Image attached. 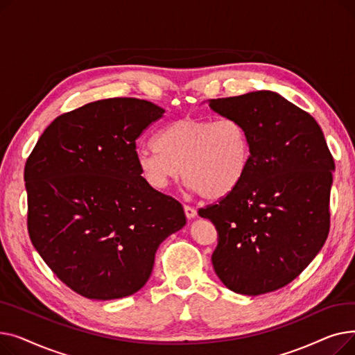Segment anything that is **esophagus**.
<instances>
[{
  "label": "esophagus",
  "mask_w": 355,
  "mask_h": 355,
  "mask_svg": "<svg viewBox=\"0 0 355 355\" xmlns=\"http://www.w3.org/2000/svg\"><path fill=\"white\" fill-rule=\"evenodd\" d=\"M184 211H185V216H187V218H194L197 216V209L191 207V206H184Z\"/></svg>",
  "instance_id": "esophagus-1"
}]
</instances>
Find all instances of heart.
<instances>
[{
	"label": "heart",
	"mask_w": 355,
	"mask_h": 355,
	"mask_svg": "<svg viewBox=\"0 0 355 355\" xmlns=\"http://www.w3.org/2000/svg\"><path fill=\"white\" fill-rule=\"evenodd\" d=\"M155 146L138 154L139 173L149 187L164 190L180 175L206 200L232 194L250 164V141L233 118H182L158 130Z\"/></svg>",
	"instance_id": "b5f03b06"
}]
</instances>
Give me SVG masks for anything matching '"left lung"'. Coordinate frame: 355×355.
Instances as JSON below:
<instances>
[{
  "instance_id": "obj_1",
  "label": "left lung",
  "mask_w": 355,
  "mask_h": 355,
  "mask_svg": "<svg viewBox=\"0 0 355 355\" xmlns=\"http://www.w3.org/2000/svg\"><path fill=\"white\" fill-rule=\"evenodd\" d=\"M207 102L245 126L252 149L239 187L198 211L218 234L214 272L240 295L284 288L320 253L329 232L335 165L322 129L272 90Z\"/></svg>"
}]
</instances>
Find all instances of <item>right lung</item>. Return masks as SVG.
Masks as SVG:
<instances>
[{
    "label": "right lung",
    "mask_w": 355,
    "mask_h": 355,
    "mask_svg": "<svg viewBox=\"0 0 355 355\" xmlns=\"http://www.w3.org/2000/svg\"><path fill=\"white\" fill-rule=\"evenodd\" d=\"M164 109L112 98L55 118L24 168L28 234L63 284L89 300L138 292L162 241L181 230V204L149 187L135 141Z\"/></svg>",
    "instance_id": "right-lung-1"
}]
</instances>
